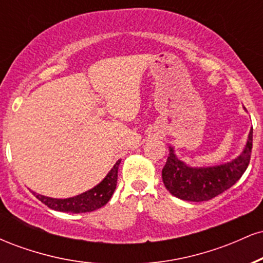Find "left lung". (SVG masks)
I'll return each mask as SVG.
<instances>
[{
	"label": "left lung",
	"instance_id": "8db88e82",
	"mask_svg": "<svg viewBox=\"0 0 263 263\" xmlns=\"http://www.w3.org/2000/svg\"><path fill=\"white\" fill-rule=\"evenodd\" d=\"M252 128L241 155L231 162L214 167H189L179 161L170 147V156L162 170L165 188L174 197L188 201H208L231 188L245 173L251 158Z\"/></svg>",
	"mask_w": 263,
	"mask_h": 263
}]
</instances>
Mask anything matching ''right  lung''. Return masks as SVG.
<instances>
[{
	"instance_id": "add662e5",
	"label": "right lung",
	"mask_w": 263,
	"mask_h": 263,
	"mask_svg": "<svg viewBox=\"0 0 263 263\" xmlns=\"http://www.w3.org/2000/svg\"><path fill=\"white\" fill-rule=\"evenodd\" d=\"M121 163V159L116 162V164L111 168L107 176L102 179L96 186L92 189L87 190L83 194L77 195V197L68 198V199H54L44 195L37 194L32 192L35 195V198L39 199L42 203L47 205L50 209L57 211H63V213H89L99 208L104 206L105 204L110 200L112 197L115 189L117 184V172H119V165Z\"/></svg>"
}]
</instances>
